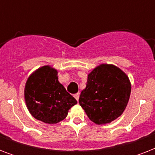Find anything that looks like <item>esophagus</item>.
Instances as JSON below:
<instances>
[{
  "label": "esophagus",
  "instance_id": "obj_1",
  "mask_svg": "<svg viewBox=\"0 0 155 155\" xmlns=\"http://www.w3.org/2000/svg\"><path fill=\"white\" fill-rule=\"evenodd\" d=\"M74 97H75L76 101H79V98H80V94H79V93H75V94H74Z\"/></svg>",
  "mask_w": 155,
  "mask_h": 155
}]
</instances>
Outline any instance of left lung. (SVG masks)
<instances>
[{"label":"left lung","mask_w":155,"mask_h":155,"mask_svg":"<svg viewBox=\"0 0 155 155\" xmlns=\"http://www.w3.org/2000/svg\"><path fill=\"white\" fill-rule=\"evenodd\" d=\"M130 92L129 78L120 68L101 64L87 75V85L80 93L79 103L92 121L106 124L122 114Z\"/></svg>","instance_id":"left-lung-1"}]
</instances>
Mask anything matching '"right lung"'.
I'll return each instance as SVG.
<instances>
[{
    "label": "right lung",
    "instance_id": "right-lung-1",
    "mask_svg": "<svg viewBox=\"0 0 155 155\" xmlns=\"http://www.w3.org/2000/svg\"><path fill=\"white\" fill-rule=\"evenodd\" d=\"M57 71L49 66L40 68L28 78L25 100L31 115L37 120L55 124L68 116L76 100L58 82Z\"/></svg>",
    "mask_w": 155,
    "mask_h": 155
}]
</instances>
